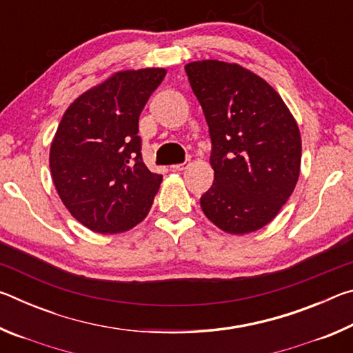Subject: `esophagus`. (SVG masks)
I'll list each match as a JSON object with an SVG mask.
<instances>
[{
  "label": "esophagus",
  "instance_id": "34e87169",
  "mask_svg": "<svg viewBox=\"0 0 353 353\" xmlns=\"http://www.w3.org/2000/svg\"><path fill=\"white\" fill-rule=\"evenodd\" d=\"M190 166V162H183V163H177V165H172L171 168L174 170V171H183V170H187Z\"/></svg>",
  "mask_w": 353,
  "mask_h": 353
}]
</instances>
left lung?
Segmentation results:
<instances>
[{"label":"left lung","mask_w":353,"mask_h":353,"mask_svg":"<svg viewBox=\"0 0 353 353\" xmlns=\"http://www.w3.org/2000/svg\"><path fill=\"white\" fill-rule=\"evenodd\" d=\"M212 139L214 181L201 198L205 216L227 234L270 224L301 172L302 140L280 94L238 63L185 65Z\"/></svg>","instance_id":"1"}]
</instances>
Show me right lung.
Here are the masks:
<instances>
[{
	"label": "right lung",
	"mask_w": 353,
	"mask_h": 353,
	"mask_svg": "<svg viewBox=\"0 0 353 353\" xmlns=\"http://www.w3.org/2000/svg\"><path fill=\"white\" fill-rule=\"evenodd\" d=\"M165 68L126 70L76 98L50 149L63 205L87 229L121 234L146 218L162 183L141 159L139 118Z\"/></svg>",
	"instance_id": "obj_1"
}]
</instances>
